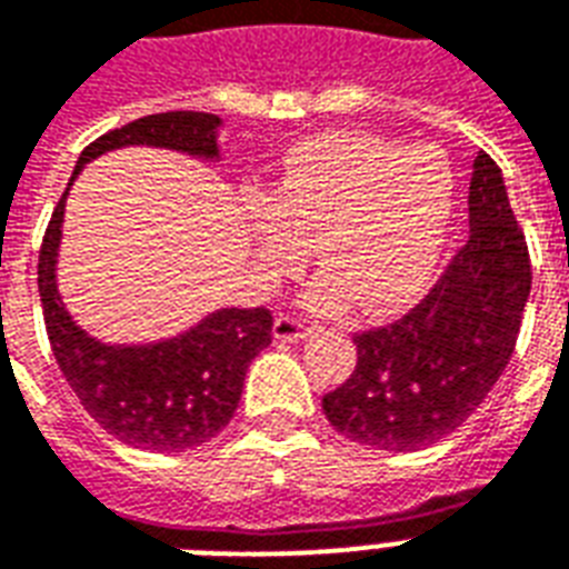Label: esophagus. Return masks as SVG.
<instances>
[{
	"mask_svg": "<svg viewBox=\"0 0 569 569\" xmlns=\"http://www.w3.org/2000/svg\"><path fill=\"white\" fill-rule=\"evenodd\" d=\"M271 333H274V340L280 342H298L303 340V337H310V328L303 322H298V319H292V316H277Z\"/></svg>",
	"mask_w": 569,
	"mask_h": 569,
	"instance_id": "1",
	"label": "esophagus"
}]
</instances>
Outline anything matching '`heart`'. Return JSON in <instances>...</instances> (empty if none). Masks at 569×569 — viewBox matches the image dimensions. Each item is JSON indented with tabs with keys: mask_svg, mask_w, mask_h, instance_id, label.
<instances>
[{
	"mask_svg": "<svg viewBox=\"0 0 569 569\" xmlns=\"http://www.w3.org/2000/svg\"><path fill=\"white\" fill-rule=\"evenodd\" d=\"M453 208L445 151L331 130L286 154L268 206L253 211L250 241L266 277L298 271L316 244L328 268L301 292L303 310L337 316L363 298L370 313H393L439 271Z\"/></svg>",
	"mask_w": 569,
	"mask_h": 569,
	"instance_id": "1",
	"label": "heart"
}]
</instances>
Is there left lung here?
I'll return each instance as SVG.
<instances>
[{"label": "left lung", "mask_w": 569, "mask_h": 569, "mask_svg": "<svg viewBox=\"0 0 569 569\" xmlns=\"http://www.w3.org/2000/svg\"><path fill=\"white\" fill-rule=\"evenodd\" d=\"M528 295L526 238L501 169L480 151L471 163L466 247L409 316L355 337L358 367L322 397L325 418L340 436L376 450L436 445L496 388Z\"/></svg>", "instance_id": "1"}]
</instances>
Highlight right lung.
<instances>
[{
  "instance_id": "1",
  "label": "right lung",
  "mask_w": 569,
  "mask_h": 569,
  "mask_svg": "<svg viewBox=\"0 0 569 569\" xmlns=\"http://www.w3.org/2000/svg\"><path fill=\"white\" fill-rule=\"evenodd\" d=\"M220 116L176 110L103 133L77 160L43 236L38 292L56 363L82 409L128 448L179 453L214 439L236 415L247 367L271 342L274 322L266 307H220L163 340H98L73 319L59 292L64 202L77 176L92 160L130 146L220 163Z\"/></svg>"
}]
</instances>
